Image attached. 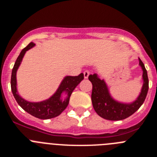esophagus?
I'll return each mask as SVG.
<instances>
[{"label":"esophagus","instance_id":"1","mask_svg":"<svg viewBox=\"0 0 157 157\" xmlns=\"http://www.w3.org/2000/svg\"><path fill=\"white\" fill-rule=\"evenodd\" d=\"M90 72L88 71V70H86V71H85L84 72H83V75H84V78H88L89 75H90Z\"/></svg>","mask_w":157,"mask_h":157}]
</instances>
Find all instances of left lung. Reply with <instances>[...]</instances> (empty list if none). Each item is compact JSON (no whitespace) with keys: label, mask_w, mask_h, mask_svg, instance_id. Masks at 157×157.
Instances as JSON below:
<instances>
[{"label":"left lung","mask_w":157,"mask_h":157,"mask_svg":"<svg viewBox=\"0 0 157 157\" xmlns=\"http://www.w3.org/2000/svg\"><path fill=\"white\" fill-rule=\"evenodd\" d=\"M139 61L143 70L144 85L137 100L131 104L120 103L114 100L109 95L108 88L103 80H100L96 74L89 76V80L93 84L92 103L94 110L99 116L110 121L123 120L133 115L141 106L148 92L149 80L144 64L140 58Z\"/></svg>","instance_id":"8db88e82"}]
</instances>
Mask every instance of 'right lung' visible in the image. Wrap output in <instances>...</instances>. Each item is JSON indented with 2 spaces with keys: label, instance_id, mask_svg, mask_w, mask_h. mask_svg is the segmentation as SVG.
Segmentation results:
<instances>
[{
  "label": "right lung",
  "instance_id": "obj_1",
  "mask_svg": "<svg viewBox=\"0 0 157 157\" xmlns=\"http://www.w3.org/2000/svg\"><path fill=\"white\" fill-rule=\"evenodd\" d=\"M34 45L35 44L33 42H30L26 48L21 51L20 55L17 58L13 67L12 74H11V90H12L13 95L17 103L26 112L36 118H40V119H49V118L58 116L64 109L67 108L71 93L76 88V86L83 80L84 77H83V73H81L78 76H75V77H71V76L66 77L61 82L56 93L47 100L42 101L40 102H30L26 101L19 96L17 91L16 74H17V69L21 63L22 59H23L26 52L33 48ZM63 92L67 93L68 95L67 99L64 101H62L60 99L61 94Z\"/></svg>",
  "mask_w": 157,
  "mask_h": 157
}]
</instances>
